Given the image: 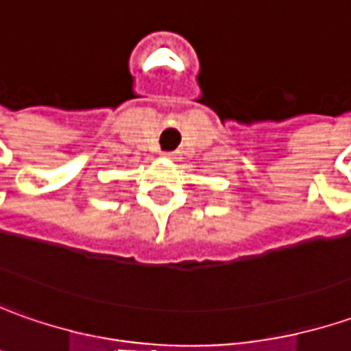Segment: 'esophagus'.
Returning a JSON list of instances; mask_svg holds the SVG:
<instances>
[{
  "label": "esophagus",
  "mask_w": 351,
  "mask_h": 351,
  "mask_svg": "<svg viewBox=\"0 0 351 351\" xmlns=\"http://www.w3.org/2000/svg\"><path fill=\"white\" fill-rule=\"evenodd\" d=\"M165 157H167V159H175L176 157V153H163Z\"/></svg>",
  "instance_id": "esophagus-1"
}]
</instances>
